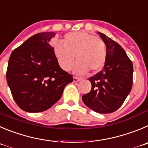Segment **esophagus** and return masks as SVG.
Wrapping results in <instances>:
<instances>
[{"mask_svg":"<svg viewBox=\"0 0 148 148\" xmlns=\"http://www.w3.org/2000/svg\"><path fill=\"white\" fill-rule=\"evenodd\" d=\"M79 81H80V78H79V77H74V82H77Z\"/></svg>","mask_w":148,"mask_h":148,"instance_id":"34e87169","label":"esophagus"}]
</instances>
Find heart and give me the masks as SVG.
<instances>
[{"label": "heart", "instance_id": "1", "mask_svg": "<svg viewBox=\"0 0 148 148\" xmlns=\"http://www.w3.org/2000/svg\"><path fill=\"white\" fill-rule=\"evenodd\" d=\"M54 53L59 65L64 71H69L74 62L77 74H85L88 70L96 72L104 66L107 58V49L102 39L85 31L66 34L63 44L54 45Z\"/></svg>", "mask_w": 148, "mask_h": 148}]
</instances>
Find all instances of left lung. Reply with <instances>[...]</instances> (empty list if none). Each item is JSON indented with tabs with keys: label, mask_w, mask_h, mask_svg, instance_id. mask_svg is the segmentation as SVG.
<instances>
[{
	"label": "left lung",
	"mask_w": 148,
	"mask_h": 148,
	"mask_svg": "<svg viewBox=\"0 0 148 148\" xmlns=\"http://www.w3.org/2000/svg\"><path fill=\"white\" fill-rule=\"evenodd\" d=\"M98 34L107 45V60L103 70L88 79L92 88L82 99L90 110L107 114L118 110L130 93L133 64L119 44L102 33Z\"/></svg>",
	"instance_id": "obj_1"
}]
</instances>
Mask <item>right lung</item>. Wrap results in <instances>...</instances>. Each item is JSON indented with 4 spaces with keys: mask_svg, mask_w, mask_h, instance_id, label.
Listing matches in <instances>:
<instances>
[{
    "mask_svg": "<svg viewBox=\"0 0 148 148\" xmlns=\"http://www.w3.org/2000/svg\"><path fill=\"white\" fill-rule=\"evenodd\" d=\"M55 33H40L30 37L12 52L6 80L12 97L28 112L45 111L55 104L73 76L60 67L49 41Z\"/></svg>",
    "mask_w": 148,
    "mask_h": 148,
    "instance_id": "1",
    "label": "right lung"
}]
</instances>
